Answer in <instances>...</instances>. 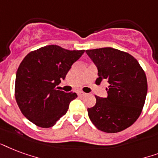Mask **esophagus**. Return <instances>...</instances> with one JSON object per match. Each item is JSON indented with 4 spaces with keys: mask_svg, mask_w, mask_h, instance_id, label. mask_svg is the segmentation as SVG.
Instances as JSON below:
<instances>
[{
    "mask_svg": "<svg viewBox=\"0 0 158 158\" xmlns=\"http://www.w3.org/2000/svg\"><path fill=\"white\" fill-rule=\"evenodd\" d=\"M77 94H78V96H85V93H84L83 91H81V90H80V91H78Z\"/></svg>",
    "mask_w": 158,
    "mask_h": 158,
    "instance_id": "obj_1",
    "label": "esophagus"
}]
</instances>
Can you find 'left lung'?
Returning a JSON list of instances; mask_svg holds the SVG:
<instances>
[{
	"label": "left lung",
	"instance_id": "8db88e82",
	"mask_svg": "<svg viewBox=\"0 0 158 158\" xmlns=\"http://www.w3.org/2000/svg\"><path fill=\"white\" fill-rule=\"evenodd\" d=\"M98 70L96 84L106 79L108 96H96L88 108L92 123L101 131L118 133L131 126L140 115L146 100L148 82L139 62L128 52L113 48L85 50Z\"/></svg>",
	"mask_w": 158,
	"mask_h": 158
}]
</instances>
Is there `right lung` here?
Segmentation results:
<instances>
[{"label":"right lung","mask_w":158,"mask_h":158,"mask_svg":"<svg viewBox=\"0 0 158 158\" xmlns=\"http://www.w3.org/2000/svg\"><path fill=\"white\" fill-rule=\"evenodd\" d=\"M85 50L48 45L24 57L17 70L15 96L22 114L35 125L50 128L66 114L75 92L57 90Z\"/></svg>","instance_id":"obj_1"}]
</instances>
